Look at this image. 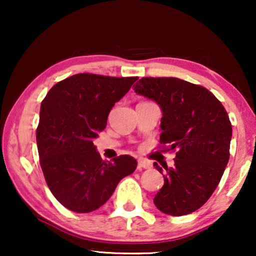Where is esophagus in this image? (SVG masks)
Segmentation results:
<instances>
[{
	"label": "esophagus",
	"instance_id": "1",
	"mask_svg": "<svg viewBox=\"0 0 256 256\" xmlns=\"http://www.w3.org/2000/svg\"><path fill=\"white\" fill-rule=\"evenodd\" d=\"M150 166H152V164L149 162H146V160H138V169H149Z\"/></svg>",
	"mask_w": 256,
	"mask_h": 256
}]
</instances>
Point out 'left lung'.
<instances>
[{"instance_id":"1","label":"left lung","mask_w":256,"mask_h":256,"mask_svg":"<svg viewBox=\"0 0 256 256\" xmlns=\"http://www.w3.org/2000/svg\"><path fill=\"white\" fill-rule=\"evenodd\" d=\"M134 90L162 108L158 148L176 152L166 171L154 163L164 177L154 204L166 214H190L208 200L228 163V114L208 88L172 76H144Z\"/></svg>"}]
</instances>
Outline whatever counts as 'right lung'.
Returning a JSON list of instances; mask_svg holds the SVG:
<instances>
[{
    "mask_svg": "<svg viewBox=\"0 0 256 256\" xmlns=\"http://www.w3.org/2000/svg\"><path fill=\"white\" fill-rule=\"evenodd\" d=\"M138 76L78 73L56 84L42 101L36 132L45 182L66 208L88 213L102 206L138 162L120 155L102 160L93 144L114 104Z\"/></svg>",
    "mask_w": 256,
    "mask_h": 256,
    "instance_id": "obj_1",
    "label": "right lung"
}]
</instances>
